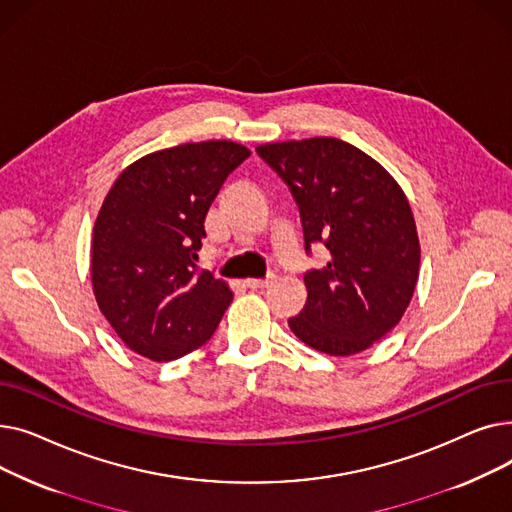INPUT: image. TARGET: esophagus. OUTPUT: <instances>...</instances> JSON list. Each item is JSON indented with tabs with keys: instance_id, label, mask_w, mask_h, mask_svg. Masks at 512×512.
I'll use <instances>...</instances> for the list:
<instances>
[{
	"instance_id": "34e87169",
	"label": "esophagus",
	"mask_w": 512,
	"mask_h": 512,
	"mask_svg": "<svg viewBox=\"0 0 512 512\" xmlns=\"http://www.w3.org/2000/svg\"><path fill=\"white\" fill-rule=\"evenodd\" d=\"M274 282V276H267V278H263V280H247L245 282V286L247 288H253V290H259V288H267V286H270Z\"/></svg>"
}]
</instances>
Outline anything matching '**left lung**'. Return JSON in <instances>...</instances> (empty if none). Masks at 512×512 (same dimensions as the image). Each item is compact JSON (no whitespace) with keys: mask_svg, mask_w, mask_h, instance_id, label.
I'll return each mask as SVG.
<instances>
[{"mask_svg":"<svg viewBox=\"0 0 512 512\" xmlns=\"http://www.w3.org/2000/svg\"><path fill=\"white\" fill-rule=\"evenodd\" d=\"M257 155L299 205L305 251H330L305 274L307 303L288 326L319 353L346 357L386 336L407 311L419 276V238L396 180L351 143L332 137L270 143Z\"/></svg>","mask_w":512,"mask_h":512,"instance_id":"8db88e82","label":"left lung"}]
</instances>
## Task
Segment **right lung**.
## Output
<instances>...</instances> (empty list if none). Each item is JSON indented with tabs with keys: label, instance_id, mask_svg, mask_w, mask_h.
Wrapping results in <instances>:
<instances>
[{
	"label": "right lung",
	"instance_id": "obj_1",
	"mask_svg": "<svg viewBox=\"0 0 512 512\" xmlns=\"http://www.w3.org/2000/svg\"><path fill=\"white\" fill-rule=\"evenodd\" d=\"M251 155L230 141L186 143L128 166L93 230L95 299L122 342L151 361L205 344L232 290L197 267L205 215L224 180Z\"/></svg>",
	"mask_w": 512,
	"mask_h": 512
}]
</instances>
